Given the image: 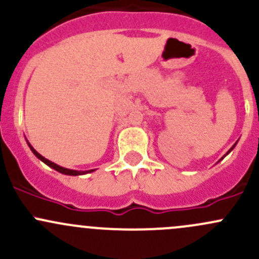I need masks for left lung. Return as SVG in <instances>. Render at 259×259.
Masks as SVG:
<instances>
[{"instance_id":"obj_1","label":"left lung","mask_w":259,"mask_h":259,"mask_svg":"<svg viewBox=\"0 0 259 259\" xmlns=\"http://www.w3.org/2000/svg\"><path fill=\"white\" fill-rule=\"evenodd\" d=\"M236 144H237V143H236ZM236 144H234L233 146H232V148H231V149H229V150H228V153H231V151H232V150H233V148H234V146H236ZM228 153H227V154H228ZM227 154H226V155H227ZM226 155H224V156H226ZM222 159H223V158H222ZM222 159H221V160H222Z\"/></svg>"}]
</instances>
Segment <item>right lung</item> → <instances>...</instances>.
I'll return each instance as SVG.
<instances>
[{
	"mask_svg": "<svg viewBox=\"0 0 259 259\" xmlns=\"http://www.w3.org/2000/svg\"><path fill=\"white\" fill-rule=\"evenodd\" d=\"M27 144H28V146H30L31 151H32V153L35 154V155L37 156V158L40 159L41 161H44V163H45L46 165L51 166L52 169H55V170H57V171H59V173L65 174V176H80V174H86V173H91V171H94V169H93V170H88V171H77V170H72V169L62 168V166H60V165H57V164H55V163H52V161H50L49 159L44 158V156L41 155V154H38L37 151H36L35 149H33L32 146H31V144H30V143H28V142H27Z\"/></svg>",
	"mask_w": 259,
	"mask_h": 259,
	"instance_id": "right-lung-1",
	"label": "right lung"
}]
</instances>
